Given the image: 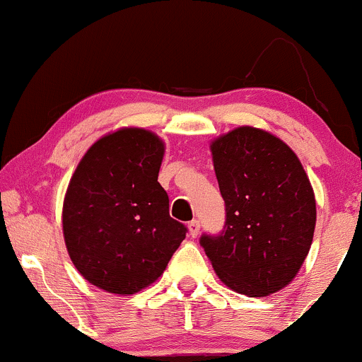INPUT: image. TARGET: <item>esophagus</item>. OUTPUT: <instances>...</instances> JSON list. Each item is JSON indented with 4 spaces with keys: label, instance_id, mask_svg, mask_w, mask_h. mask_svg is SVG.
I'll list each match as a JSON object with an SVG mask.
<instances>
[{
    "label": "esophagus",
    "instance_id": "obj_1",
    "mask_svg": "<svg viewBox=\"0 0 362 362\" xmlns=\"http://www.w3.org/2000/svg\"><path fill=\"white\" fill-rule=\"evenodd\" d=\"M199 230H201V223H199L197 219H194V221L189 223V235L192 236V238H197Z\"/></svg>",
    "mask_w": 362,
    "mask_h": 362
}]
</instances>
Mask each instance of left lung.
<instances>
[{"mask_svg":"<svg viewBox=\"0 0 362 362\" xmlns=\"http://www.w3.org/2000/svg\"><path fill=\"white\" fill-rule=\"evenodd\" d=\"M226 224L201 238L224 286L250 298L298 276L317 224L313 187L300 158L272 132L240 126L211 141Z\"/></svg>","mask_w":362,"mask_h":362,"instance_id":"8db88e82","label":"left lung"}]
</instances>
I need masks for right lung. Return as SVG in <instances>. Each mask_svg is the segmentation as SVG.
Masks as SVG:
<instances>
[{"instance_id":"1","label":"right lung","mask_w":362,"mask_h":362,"mask_svg":"<svg viewBox=\"0 0 362 362\" xmlns=\"http://www.w3.org/2000/svg\"><path fill=\"white\" fill-rule=\"evenodd\" d=\"M163 155L155 132L120 127L95 141L74 170L62 235L76 271L98 289L127 296L148 288L185 238L158 182Z\"/></svg>"}]
</instances>
